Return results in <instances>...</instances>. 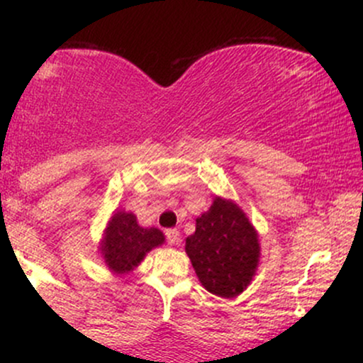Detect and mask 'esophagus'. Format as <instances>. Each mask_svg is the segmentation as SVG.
Masks as SVG:
<instances>
[{
  "label": "esophagus",
  "mask_w": 363,
  "mask_h": 363,
  "mask_svg": "<svg viewBox=\"0 0 363 363\" xmlns=\"http://www.w3.org/2000/svg\"><path fill=\"white\" fill-rule=\"evenodd\" d=\"M165 237H167L169 244H177L181 240V232L177 228H169V230H165Z\"/></svg>",
  "instance_id": "obj_1"
}]
</instances>
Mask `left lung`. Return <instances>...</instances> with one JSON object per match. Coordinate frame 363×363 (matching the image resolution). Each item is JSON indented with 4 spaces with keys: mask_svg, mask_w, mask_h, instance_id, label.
Instances as JSON below:
<instances>
[{
    "mask_svg": "<svg viewBox=\"0 0 363 363\" xmlns=\"http://www.w3.org/2000/svg\"><path fill=\"white\" fill-rule=\"evenodd\" d=\"M186 252L210 294L234 298L256 274L259 239L234 201L215 196L210 210L196 218V232L186 239Z\"/></svg>",
    "mask_w": 363,
    "mask_h": 363,
    "instance_id": "obj_1",
    "label": "left lung"
}]
</instances>
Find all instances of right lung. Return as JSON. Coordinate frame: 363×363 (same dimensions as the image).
Segmentation results:
<instances>
[{
	"label": "right lung",
	"instance_id": "right-lung-1",
	"mask_svg": "<svg viewBox=\"0 0 363 363\" xmlns=\"http://www.w3.org/2000/svg\"><path fill=\"white\" fill-rule=\"evenodd\" d=\"M165 242L155 227H140L131 211H116L107 223L101 252L107 268L116 274H126L145 259L147 252Z\"/></svg>",
	"mask_w": 363,
	"mask_h": 363
}]
</instances>
